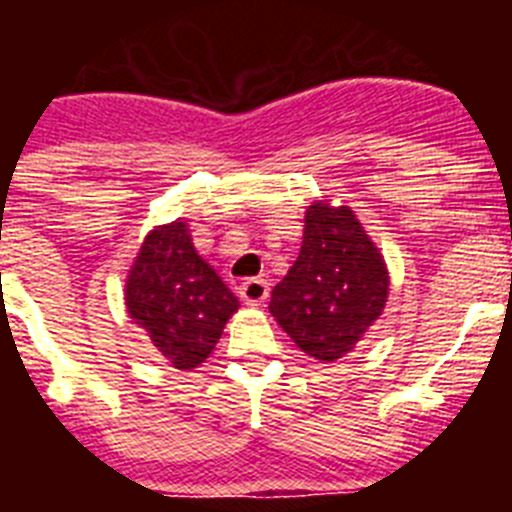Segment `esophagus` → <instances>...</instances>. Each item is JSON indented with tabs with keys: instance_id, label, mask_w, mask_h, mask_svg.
<instances>
[{
	"instance_id": "obj_1",
	"label": "esophagus",
	"mask_w": 512,
	"mask_h": 512,
	"mask_svg": "<svg viewBox=\"0 0 512 512\" xmlns=\"http://www.w3.org/2000/svg\"><path fill=\"white\" fill-rule=\"evenodd\" d=\"M269 297V282L261 277H251L241 284V300L246 305H261Z\"/></svg>"
}]
</instances>
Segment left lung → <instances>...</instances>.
Listing matches in <instances>:
<instances>
[{
    "mask_svg": "<svg viewBox=\"0 0 512 512\" xmlns=\"http://www.w3.org/2000/svg\"><path fill=\"white\" fill-rule=\"evenodd\" d=\"M387 295L390 271L354 210L312 202L300 256L271 292L269 312L284 333L328 364L354 351L382 315Z\"/></svg>",
    "mask_w": 512,
    "mask_h": 512,
    "instance_id": "obj_1",
    "label": "left lung"
}]
</instances>
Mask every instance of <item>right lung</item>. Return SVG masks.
<instances>
[{"instance_id":"obj_1","label":"right lung","mask_w":512,"mask_h":512,"mask_svg":"<svg viewBox=\"0 0 512 512\" xmlns=\"http://www.w3.org/2000/svg\"><path fill=\"white\" fill-rule=\"evenodd\" d=\"M125 305L158 354L189 372L212 354L241 302L197 253L179 217L146 235L125 282Z\"/></svg>"}]
</instances>
